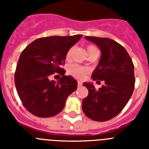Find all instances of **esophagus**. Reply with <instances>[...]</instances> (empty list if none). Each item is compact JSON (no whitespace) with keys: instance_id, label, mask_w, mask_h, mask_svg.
<instances>
[{"instance_id":"esophagus-1","label":"esophagus","mask_w":149,"mask_h":149,"mask_svg":"<svg viewBox=\"0 0 149 149\" xmlns=\"http://www.w3.org/2000/svg\"><path fill=\"white\" fill-rule=\"evenodd\" d=\"M83 85V84H82L81 82L80 81H78V87H80V86Z\"/></svg>"}]
</instances>
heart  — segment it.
<instances>
[{
  "mask_svg": "<svg viewBox=\"0 0 149 149\" xmlns=\"http://www.w3.org/2000/svg\"><path fill=\"white\" fill-rule=\"evenodd\" d=\"M96 49V48L92 46V45H90V46L87 47V52L91 51V49ZM71 52H72V50L71 49L68 51L67 54H66V58H70ZM70 72L72 76H74V77H77V78H83V77H84L87 74L88 70H87L86 68L83 67V66H79V65H72L70 67Z\"/></svg>",
  "mask_w": 149,
  "mask_h": 149,
  "instance_id": "b5f03b06",
  "label": "heart"
}]
</instances>
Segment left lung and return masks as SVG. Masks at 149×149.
Instances as JSON below:
<instances>
[{"mask_svg":"<svg viewBox=\"0 0 149 149\" xmlns=\"http://www.w3.org/2000/svg\"><path fill=\"white\" fill-rule=\"evenodd\" d=\"M85 38L101 51L91 78L104 81V85L96 90L93 84L84 83L89 93L83 100L82 109L91 120L106 121L118 115L132 97L135 83L134 64L126 49L115 41L91 36Z\"/></svg>","mask_w":149,"mask_h":149,"instance_id":"obj_1","label":"left lung"}]
</instances>
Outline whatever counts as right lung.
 <instances>
[{"label":"right lung","mask_w":149,"mask_h":149,"mask_svg":"<svg viewBox=\"0 0 149 149\" xmlns=\"http://www.w3.org/2000/svg\"><path fill=\"white\" fill-rule=\"evenodd\" d=\"M82 36L40 38L22 51L15 73V86L24 107L33 115L56 116L63 111L68 97L77 90V81L64 76L65 72L61 65L68 51ZM55 72L63 75L57 83L49 79Z\"/></svg>","instance_id":"add662e5"}]
</instances>
